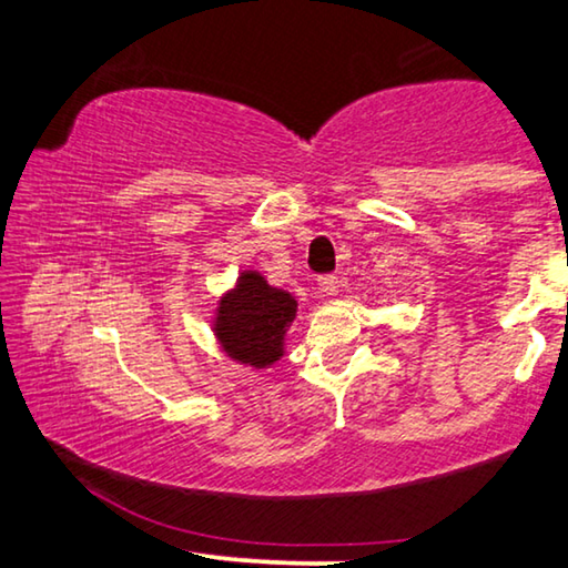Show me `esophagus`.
Masks as SVG:
<instances>
[{"label": "esophagus", "instance_id": "obj_1", "mask_svg": "<svg viewBox=\"0 0 568 568\" xmlns=\"http://www.w3.org/2000/svg\"><path fill=\"white\" fill-rule=\"evenodd\" d=\"M318 285H321V293L323 295H338V277L335 275H323L321 281H318Z\"/></svg>", "mask_w": 568, "mask_h": 568}]
</instances>
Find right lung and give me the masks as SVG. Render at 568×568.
Instances as JSON below:
<instances>
[{"mask_svg": "<svg viewBox=\"0 0 568 568\" xmlns=\"http://www.w3.org/2000/svg\"><path fill=\"white\" fill-rule=\"evenodd\" d=\"M297 315L293 293L271 285L257 271H240L235 285L220 295L213 333L230 361L271 368L283 358L285 335Z\"/></svg>", "mask_w": 568, "mask_h": 568, "instance_id": "obj_1", "label": "right lung"}]
</instances>
